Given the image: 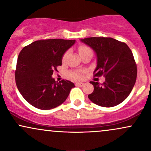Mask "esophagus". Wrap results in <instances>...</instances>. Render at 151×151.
<instances>
[{
    "instance_id": "esophagus-1",
    "label": "esophagus",
    "mask_w": 151,
    "mask_h": 151,
    "mask_svg": "<svg viewBox=\"0 0 151 151\" xmlns=\"http://www.w3.org/2000/svg\"><path fill=\"white\" fill-rule=\"evenodd\" d=\"M75 85L77 86H84V84H83V83H81V82H77L75 84Z\"/></svg>"
}]
</instances>
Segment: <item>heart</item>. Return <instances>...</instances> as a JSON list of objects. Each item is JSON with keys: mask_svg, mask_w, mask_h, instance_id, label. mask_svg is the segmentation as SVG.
Masks as SVG:
<instances>
[{"mask_svg": "<svg viewBox=\"0 0 151 151\" xmlns=\"http://www.w3.org/2000/svg\"><path fill=\"white\" fill-rule=\"evenodd\" d=\"M88 51H91V50L87 46L81 45L79 47V52L80 55ZM67 52L65 53V55L63 56V58H62V60H63V61L65 60L66 58H67ZM69 76H70L72 79H75V80H79V79H81L83 78L82 72H81V71H72V72H70V73H69Z\"/></svg>", "mask_w": 151, "mask_h": 151, "instance_id": "obj_1", "label": "heart"}]
</instances>
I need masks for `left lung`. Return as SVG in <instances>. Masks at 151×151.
<instances>
[{"label":"left lung","mask_w":151,"mask_h":151,"mask_svg":"<svg viewBox=\"0 0 151 151\" xmlns=\"http://www.w3.org/2000/svg\"><path fill=\"white\" fill-rule=\"evenodd\" d=\"M96 54L94 77H105L99 84L90 81L93 91L88 97L103 107H113L123 102L132 91L136 81L137 66L132 52L125 42L111 37H92L81 39Z\"/></svg>","instance_id":"1"}]
</instances>
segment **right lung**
Instances as JSON below:
<instances>
[{
  "instance_id": "add662e5",
  "label": "right lung",
  "mask_w": 151,
  "mask_h": 151,
  "mask_svg": "<svg viewBox=\"0 0 151 151\" xmlns=\"http://www.w3.org/2000/svg\"><path fill=\"white\" fill-rule=\"evenodd\" d=\"M75 40L47 39L35 41L24 47L18 55L15 77L17 87L30 104L49 110L65 101L74 83L52 77L62 58Z\"/></svg>"
}]
</instances>
